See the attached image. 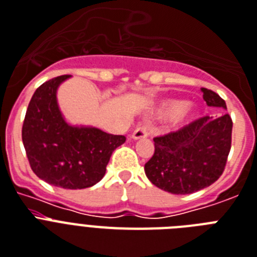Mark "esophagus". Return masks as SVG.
I'll return each mask as SVG.
<instances>
[{
    "label": "esophagus",
    "mask_w": 257,
    "mask_h": 257,
    "mask_svg": "<svg viewBox=\"0 0 257 257\" xmlns=\"http://www.w3.org/2000/svg\"><path fill=\"white\" fill-rule=\"evenodd\" d=\"M147 137H148V129L145 128V126H137V128H136L132 133L133 140L147 139Z\"/></svg>",
    "instance_id": "1"
}]
</instances>
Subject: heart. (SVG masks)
Instances as JSON below:
<instances>
[{
  "mask_svg": "<svg viewBox=\"0 0 257 257\" xmlns=\"http://www.w3.org/2000/svg\"><path fill=\"white\" fill-rule=\"evenodd\" d=\"M156 116L160 118H173L176 124L185 125L195 120L198 116L197 109L189 105L187 100L170 99L160 104L156 109Z\"/></svg>",
  "mask_w": 257,
  "mask_h": 257,
  "instance_id": "heart-1",
  "label": "heart"
}]
</instances>
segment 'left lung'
Instances as JSON below:
<instances>
[{"label": "left lung", "mask_w": 257, "mask_h": 257, "mask_svg": "<svg viewBox=\"0 0 257 257\" xmlns=\"http://www.w3.org/2000/svg\"><path fill=\"white\" fill-rule=\"evenodd\" d=\"M208 107L227 109L226 101L202 88ZM230 114L198 118L177 132L154 137V154L145 174L154 186L172 194H191L210 186L222 176L231 149Z\"/></svg>", "instance_id": "left-lung-1"}]
</instances>
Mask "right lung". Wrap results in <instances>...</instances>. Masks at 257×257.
Wrapping results in <instances>:
<instances>
[{
  "label": "right lung",
  "mask_w": 257,
  "mask_h": 257,
  "mask_svg": "<svg viewBox=\"0 0 257 257\" xmlns=\"http://www.w3.org/2000/svg\"><path fill=\"white\" fill-rule=\"evenodd\" d=\"M68 78L62 75L37 88L26 110L22 141L39 178L62 189H85L103 178L113 150L126 139L64 120L56 91Z\"/></svg>",
  "instance_id": "right-lung-1"
}]
</instances>
